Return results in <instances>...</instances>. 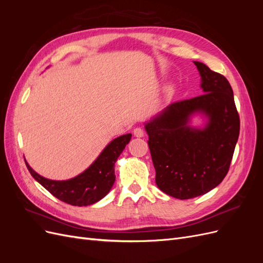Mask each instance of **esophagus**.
Returning <instances> with one entry per match:
<instances>
[{
    "label": "esophagus",
    "instance_id": "esophagus-1",
    "mask_svg": "<svg viewBox=\"0 0 263 263\" xmlns=\"http://www.w3.org/2000/svg\"><path fill=\"white\" fill-rule=\"evenodd\" d=\"M134 136L137 137V138L144 137V136H145V132L142 130V129L140 128V127H137V128L134 129Z\"/></svg>",
    "mask_w": 263,
    "mask_h": 263
}]
</instances>
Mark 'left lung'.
I'll use <instances>...</instances> for the list:
<instances>
[{
	"mask_svg": "<svg viewBox=\"0 0 263 263\" xmlns=\"http://www.w3.org/2000/svg\"><path fill=\"white\" fill-rule=\"evenodd\" d=\"M203 94L173 103L145 123L156 184L180 200L203 195L224 180L239 137L240 122L227 79L193 61ZM198 116L202 126L192 125Z\"/></svg>",
	"mask_w": 263,
	"mask_h": 263,
	"instance_id": "left-lung-1",
	"label": "left lung"
}]
</instances>
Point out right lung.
<instances>
[{"label": "right lung", "instance_id": "right-lung-1", "mask_svg": "<svg viewBox=\"0 0 263 263\" xmlns=\"http://www.w3.org/2000/svg\"><path fill=\"white\" fill-rule=\"evenodd\" d=\"M132 134L113 139L102 150L99 157L82 173L69 180H50L35 172L25 161L33 178L58 200L73 206H87L102 200L112 189L115 182L114 165Z\"/></svg>", "mask_w": 263, "mask_h": 263}]
</instances>
